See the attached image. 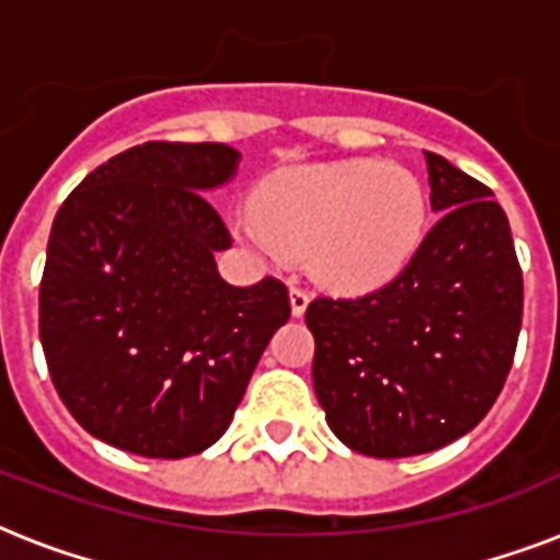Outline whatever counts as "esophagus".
Returning a JSON list of instances; mask_svg holds the SVG:
<instances>
[{
    "label": "esophagus",
    "instance_id": "1",
    "mask_svg": "<svg viewBox=\"0 0 560 560\" xmlns=\"http://www.w3.org/2000/svg\"><path fill=\"white\" fill-rule=\"evenodd\" d=\"M307 302H311V296H307V290L290 288V311H293V316L305 314Z\"/></svg>",
    "mask_w": 560,
    "mask_h": 560
}]
</instances>
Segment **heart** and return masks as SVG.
Returning a JSON list of instances; mask_svg holds the SVG:
<instances>
[{"label":"heart","instance_id":"heart-1","mask_svg":"<svg viewBox=\"0 0 560 560\" xmlns=\"http://www.w3.org/2000/svg\"><path fill=\"white\" fill-rule=\"evenodd\" d=\"M237 226L276 258L307 249L325 284L360 293L407 270L424 241L427 191L395 162H316L276 174Z\"/></svg>","mask_w":560,"mask_h":560}]
</instances>
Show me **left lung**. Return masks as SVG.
<instances>
[{
  "label": "left lung",
  "mask_w": 560,
  "mask_h": 560,
  "mask_svg": "<svg viewBox=\"0 0 560 560\" xmlns=\"http://www.w3.org/2000/svg\"><path fill=\"white\" fill-rule=\"evenodd\" d=\"M435 226L386 288L319 296L314 389L351 451L400 459L470 433L494 407L523 319V272L491 188L424 153Z\"/></svg>",
  "instance_id": "obj_1"
}]
</instances>
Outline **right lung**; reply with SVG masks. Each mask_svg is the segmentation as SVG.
I'll list each match as a JSON object with an SVG mask.
<instances>
[{"mask_svg":"<svg viewBox=\"0 0 560 560\" xmlns=\"http://www.w3.org/2000/svg\"><path fill=\"white\" fill-rule=\"evenodd\" d=\"M218 142H144L60 206L39 284V340L74 421L118 451L183 459L226 433L288 288H235L214 253L232 235L206 191L235 177Z\"/></svg>","mask_w":560,"mask_h":560,"instance_id":"add662e5","label":"right lung"}]
</instances>
